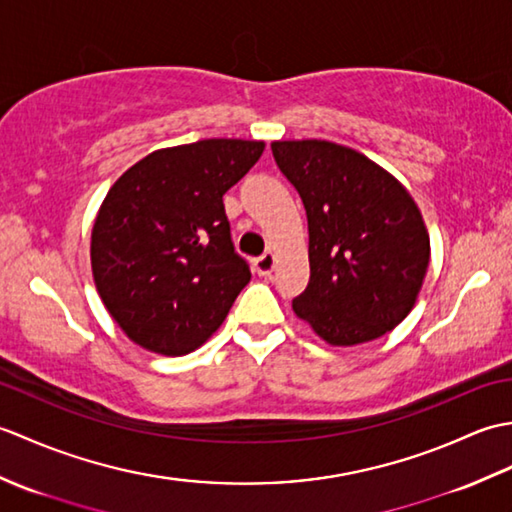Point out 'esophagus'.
<instances>
[{
    "instance_id": "obj_1",
    "label": "esophagus",
    "mask_w": 512,
    "mask_h": 512,
    "mask_svg": "<svg viewBox=\"0 0 512 512\" xmlns=\"http://www.w3.org/2000/svg\"><path fill=\"white\" fill-rule=\"evenodd\" d=\"M275 262H277V259H275L273 253H264L262 257H257V259H255L257 275H259V277H268V275L275 270Z\"/></svg>"
}]
</instances>
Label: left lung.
Returning a JSON list of instances; mask_svg holds the SVG:
<instances>
[{"mask_svg":"<svg viewBox=\"0 0 512 512\" xmlns=\"http://www.w3.org/2000/svg\"><path fill=\"white\" fill-rule=\"evenodd\" d=\"M308 215V288L292 301L334 347L369 343L416 306L431 244L416 200L387 169L330 140L270 143Z\"/></svg>","mask_w":512,"mask_h":512,"instance_id":"left-lung-1","label":"left lung"}]
</instances>
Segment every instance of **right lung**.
<instances>
[{"instance_id":"right-lung-1","label":"right lung","mask_w":512,"mask_h":512,"mask_svg":"<svg viewBox=\"0 0 512 512\" xmlns=\"http://www.w3.org/2000/svg\"><path fill=\"white\" fill-rule=\"evenodd\" d=\"M264 147L206 138L156 149L107 191L92 226V277L136 345L182 356L224 323L250 270L233 250L222 195Z\"/></svg>"}]
</instances>
